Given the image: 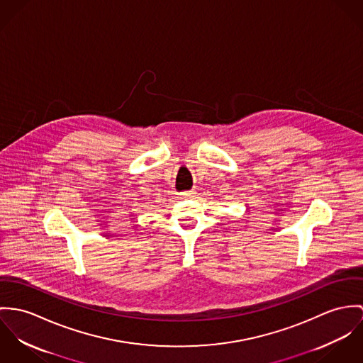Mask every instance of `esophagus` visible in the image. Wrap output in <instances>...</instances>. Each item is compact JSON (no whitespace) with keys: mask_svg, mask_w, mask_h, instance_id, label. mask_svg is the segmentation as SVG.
<instances>
[{"mask_svg":"<svg viewBox=\"0 0 363 363\" xmlns=\"http://www.w3.org/2000/svg\"><path fill=\"white\" fill-rule=\"evenodd\" d=\"M195 195V192L194 191H189V192H182V194H179V198L181 199H189V198H192Z\"/></svg>","mask_w":363,"mask_h":363,"instance_id":"1","label":"esophagus"}]
</instances>
